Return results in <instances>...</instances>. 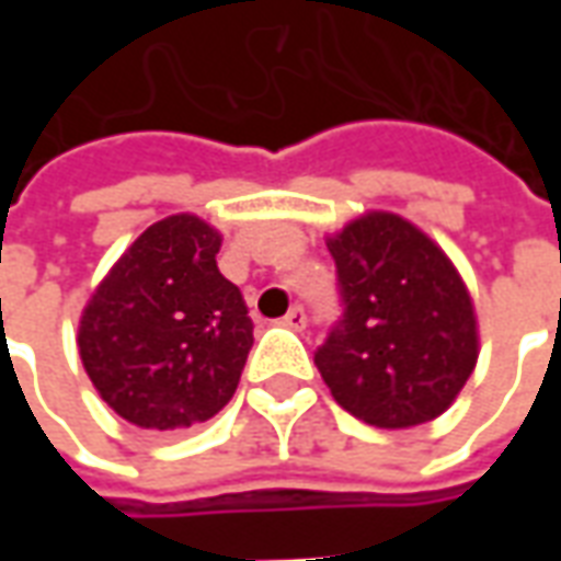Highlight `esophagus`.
Masks as SVG:
<instances>
[{
    "label": "esophagus",
    "instance_id": "esophagus-1",
    "mask_svg": "<svg viewBox=\"0 0 561 561\" xmlns=\"http://www.w3.org/2000/svg\"><path fill=\"white\" fill-rule=\"evenodd\" d=\"M282 328L304 330V328H306V312H304V306H291V309H288V316L282 318Z\"/></svg>",
    "mask_w": 561,
    "mask_h": 561
}]
</instances>
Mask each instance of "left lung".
<instances>
[{
  "instance_id": "left-lung-1",
  "label": "left lung",
  "mask_w": 561,
  "mask_h": 561,
  "mask_svg": "<svg viewBox=\"0 0 561 561\" xmlns=\"http://www.w3.org/2000/svg\"><path fill=\"white\" fill-rule=\"evenodd\" d=\"M345 312L316 366L357 421L409 430L445 414L474 373L481 336L466 282L433 237L369 209L328 237Z\"/></svg>"
}]
</instances>
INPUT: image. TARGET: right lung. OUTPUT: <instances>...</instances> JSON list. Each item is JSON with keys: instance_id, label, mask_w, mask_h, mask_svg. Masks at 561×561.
<instances>
[{"instance_id": "obj_1", "label": "right lung", "mask_w": 561, "mask_h": 561, "mask_svg": "<svg viewBox=\"0 0 561 561\" xmlns=\"http://www.w3.org/2000/svg\"><path fill=\"white\" fill-rule=\"evenodd\" d=\"M221 233L176 213L149 225L83 306L78 348L92 388L140 430H185L240 385L252 318L219 273Z\"/></svg>"}]
</instances>
